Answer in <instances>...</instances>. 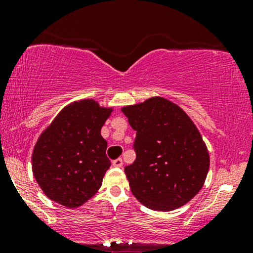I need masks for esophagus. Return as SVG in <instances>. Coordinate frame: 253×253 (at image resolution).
Here are the masks:
<instances>
[{
    "instance_id": "esophagus-1",
    "label": "esophagus",
    "mask_w": 253,
    "mask_h": 253,
    "mask_svg": "<svg viewBox=\"0 0 253 253\" xmlns=\"http://www.w3.org/2000/svg\"><path fill=\"white\" fill-rule=\"evenodd\" d=\"M112 163H113V165H114V167L121 168V167H123L124 162H123V159H121V158H118V159H114V161H113Z\"/></svg>"
}]
</instances>
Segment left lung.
I'll return each instance as SVG.
<instances>
[{"label":"left lung","mask_w":253,"mask_h":253,"mask_svg":"<svg viewBox=\"0 0 253 253\" xmlns=\"http://www.w3.org/2000/svg\"><path fill=\"white\" fill-rule=\"evenodd\" d=\"M136 135L135 161L125 167L133 195L153 211L182 207L199 193L210 155L199 130L175 103L152 97L123 108Z\"/></svg>","instance_id":"obj_1"}]
</instances>
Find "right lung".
Here are the masks:
<instances>
[{"label": "right lung", "instance_id": "right-lung-1", "mask_svg": "<svg viewBox=\"0 0 253 253\" xmlns=\"http://www.w3.org/2000/svg\"><path fill=\"white\" fill-rule=\"evenodd\" d=\"M112 109L94 100L66 106L40 135L32 169L43 193L65 207H80L102 184L110 161L101 128Z\"/></svg>", "mask_w": 253, "mask_h": 253}]
</instances>
